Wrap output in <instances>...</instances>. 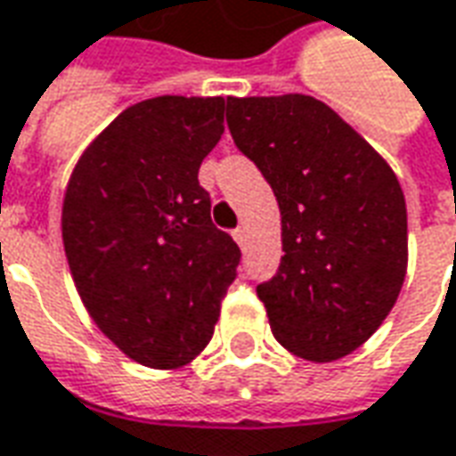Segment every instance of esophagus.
<instances>
[{
	"mask_svg": "<svg viewBox=\"0 0 456 456\" xmlns=\"http://www.w3.org/2000/svg\"><path fill=\"white\" fill-rule=\"evenodd\" d=\"M232 237H234V241H237L239 247H244V244H247V229L237 227L232 232Z\"/></svg>",
	"mask_w": 456,
	"mask_h": 456,
	"instance_id": "1",
	"label": "esophagus"
}]
</instances>
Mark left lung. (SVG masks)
Wrapping results in <instances>:
<instances>
[{
	"label": "left lung",
	"mask_w": 456,
	"mask_h": 456,
	"mask_svg": "<svg viewBox=\"0 0 456 456\" xmlns=\"http://www.w3.org/2000/svg\"><path fill=\"white\" fill-rule=\"evenodd\" d=\"M227 126L281 212V264L256 286L273 338L304 361H338L378 330L405 281L400 183L311 95L227 98Z\"/></svg>",
	"instance_id": "8db88e82"
}]
</instances>
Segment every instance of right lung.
<instances>
[{"instance_id":"right-lung-1","label":"right lung","mask_w":456,"mask_h":456,"mask_svg":"<svg viewBox=\"0 0 456 456\" xmlns=\"http://www.w3.org/2000/svg\"><path fill=\"white\" fill-rule=\"evenodd\" d=\"M224 98L158 95L123 110L73 170L63 249L95 326L133 361L180 368L215 333L237 241L212 224L197 173Z\"/></svg>"}]
</instances>
